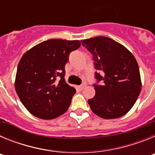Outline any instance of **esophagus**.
Wrapping results in <instances>:
<instances>
[{
    "instance_id": "1",
    "label": "esophagus",
    "mask_w": 155,
    "mask_h": 155,
    "mask_svg": "<svg viewBox=\"0 0 155 155\" xmlns=\"http://www.w3.org/2000/svg\"><path fill=\"white\" fill-rule=\"evenodd\" d=\"M85 86H86V83L85 82H83V83H82V84L79 86V88H80V90H83Z\"/></svg>"
}]
</instances>
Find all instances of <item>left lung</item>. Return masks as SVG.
I'll list each match as a JSON object with an SVG mask.
<instances>
[{
    "label": "left lung",
    "mask_w": 155,
    "mask_h": 155,
    "mask_svg": "<svg viewBox=\"0 0 155 155\" xmlns=\"http://www.w3.org/2000/svg\"><path fill=\"white\" fill-rule=\"evenodd\" d=\"M93 57L97 81L94 98L87 102L93 113L103 119L124 116L136 102L141 80L137 62L125 46L105 36L81 41Z\"/></svg>",
    "instance_id": "left-lung-1"
}]
</instances>
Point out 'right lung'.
Returning <instances> with one entry per match:
<instances>
[{"label":"right lung","mask_w":155,"mask_h":155,"mask_svg":"<svg viewBox=\"0 0 155 155\" xmlns=\"http://www.w3.org/2000/svg\"><path fill=\"white\" fill-rule=\"evenodd\" d=\"M78 40L52 39L24 53L19 61L15 87L21 103L38 118L52 120L64 114L76 92L66 83L65 65Z\"/></svg>","instance_id":"right-lung-1"}]
</instances>
